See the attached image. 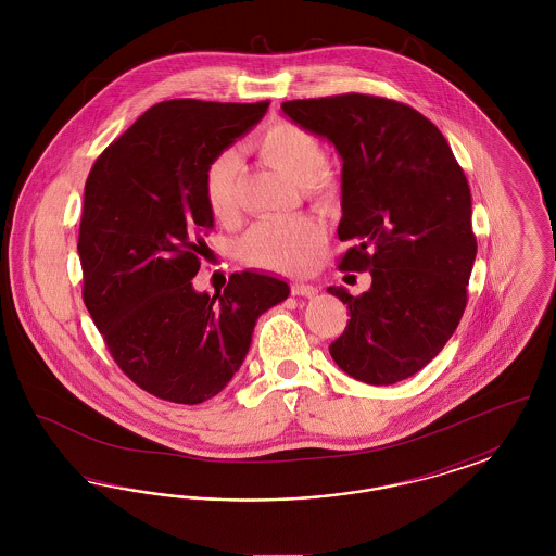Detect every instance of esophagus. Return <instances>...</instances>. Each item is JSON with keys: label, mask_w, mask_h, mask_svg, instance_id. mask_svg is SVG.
Listing matches in <instances>:
<instances>
[{"label": "esophagus", "mask_w": 556, "mask_h": 556, "mask_svg": "<svg viewBox=\"0 0 556 556\" xmlns=\"http://www.w3.org/2000/svg\"><path fill=\"white\" fill-rule=\"evenodd\" d=\"M291 293L293 295H304V298H313L315 293H318L317 288L315 286H311V283H291Z\"/></svg>", "instance_id": "esophagus-1"}]
</instances>
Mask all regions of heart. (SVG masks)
Listing matches in <instances>:
<instances>
[{
	"instance_id": "1",
	"label": "heart",
	"mask_w": 556,
	"mask_h": 556,
	"mask_svg": "<svg viewBox=\"0 0 556 556\" xmlns=\"http://www.w3.org/2000/svg\"><path fill=\"white\" fill-rule=\"evenodd\" d=\"M252 150L268 166L286 173L302 193L327 204L338 191V179L325 162L318 135L291 121H273L252 141ZM239 159L233 150L214 154L202 173V195L218 223H231L239 212ZM323 241V229L311 218H268L239 239V256L248 265L275 273H295L308 265Z\"/></svg>"
}]
</instances>
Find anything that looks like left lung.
<instances>
[{"label":"left lung","instance_id":"obj_1","mask_svg":"<svg viewBox=\"0 0 556 556\" xmlns=\"http://www.w3.org/2000/svg\"><path fill=\"white\" fill-rule=\"evenodd\" d=\"M281 108L342 156L338 236L352 248L338 268L372 277L361 295L327 288L350 311L329 352L370 386L413 377L440 354L467 306L477 254L467 177L440 129L396 100L344 93Z\"/></svg>","mask_w":556,"mask_h":556}]
</instances>
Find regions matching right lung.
Masks as SVG:
<instances>
[{
	"instance_id": "obj_1",
	"label": "right lung",
	"mask_w": 556,
	"mask_h": 556,
	"mask_svg": "<svg viewBox=\"0 0 556 556\" xmlns=\"http://www.w3.org/2000/svg\"><path fill=\"white\" fill-rule=\"evenodd\" d=\"M268 102L168 100L143 112L91 166L80 214L83 302L114 363L152 396L200 404L238 372L254 325L290 286L243 270L198 293L214 227L202 173L250 131Z\"/></svg>"
}]
</instances>
